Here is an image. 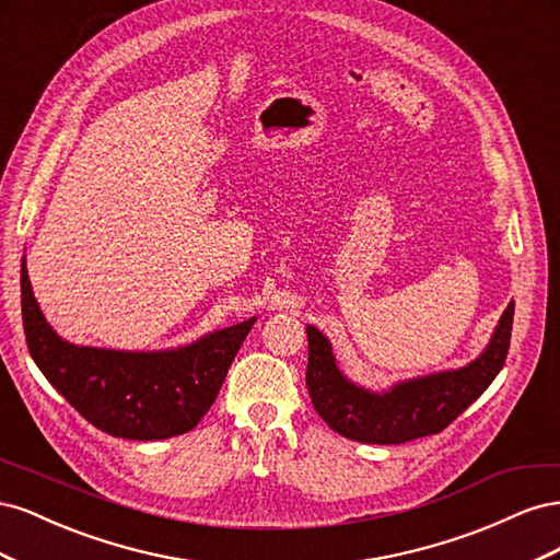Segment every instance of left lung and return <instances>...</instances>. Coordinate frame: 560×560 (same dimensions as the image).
I'll return each instance as SVG.
<instances>
[{"instance_id":"1","label":"left lung","mask_w":560,"mask_h":560,"mask_svg":"<svg viewBox=\"0 0 560 560\" xmlns=\"http://www.w3.org/2000/svg\"><path fill=\"white\" fill-rule=\"evenodd\" d=\"M514 301L506 306L488 348L463 369L401 381L385 393L350 383L336 366L331 343L315 327L308 334L306 385L315 411L341 436L362 444H404L442 432L495 381L510 352Z\"/></svg>"}]
</instances>
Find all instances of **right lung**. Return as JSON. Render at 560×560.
Segmentation results:
<instances>
[{
  "label": "right lung",
  "mask_w": 560,
  "mask_h": 560,
  "mask_svg": "<svg viewBox=\"0 0 560 560\" xmlns=\"http://www.w3.org/2000/svg\"><path fill=\"white\" fill-rule=\"evenodd\" d=\"M23 327L32 360L91 425L112 436L156 442L194 430L214 404L229 366L257 317L212 331L191 346L128 352L60 338L32 294L21 261Z\"/></svg>",
  "instance_id": "add662e5"
}]
</instances>
